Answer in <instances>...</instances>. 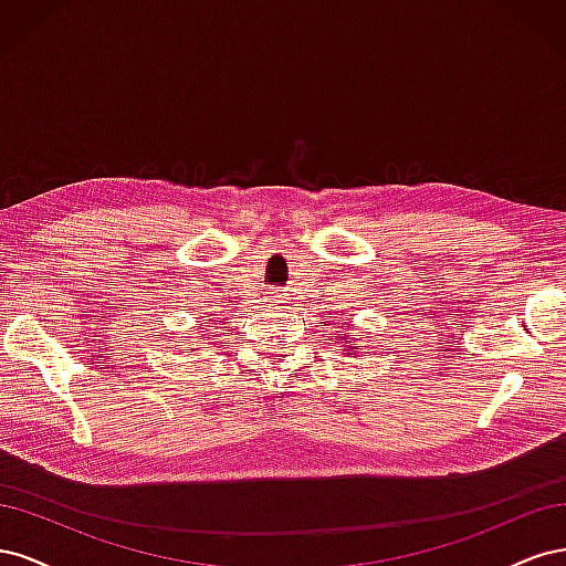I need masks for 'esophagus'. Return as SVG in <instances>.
<instances>
[{
	"mask_svg": "<svg viewBox=\"0 0 566 566\" xmlns=\"http://www.w3.org/2000/svg\"><path fill=\"white\" fill-rule=\"evenodd\" d=\"M287 304H290V297H287V295L276 293V295L269 297V306H271V310H285Z\"/></svg>",
	"mask_w": 566,
	"mask_h": 566,
	"instance_id": "1",
	"label": "esophagus"
}]
</instances>
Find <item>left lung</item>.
Segmentation results:
<instances>
[{
    "mask_svg": "<svg viewBox=\"0 0 566 566\" xmlns=\"http://www.w3.org/2000/svg\"><path fill=\"white\" fill-rule=\"evenodd\" d=\"M339 328H342V331H349V323H342ZM335 335H337V331H335ZM333 339H335V337H333ZM342 342H345V345H342V354H347V356H349V354H354V352H356V347H354V337H352V335H345V339H342Z\"/></svg>",
    "mask_w": 566,
    "mask_h": 566,
    "instance_id": "1",
    "label": "left lung"
}]
</instances>
